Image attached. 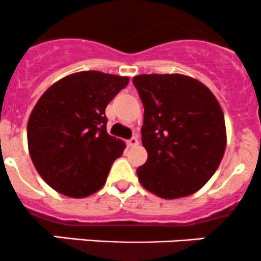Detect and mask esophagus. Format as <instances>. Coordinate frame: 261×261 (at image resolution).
<instances>
[{"label":"esophagus","mask_w":261,"mask_h":261,"mask_svg":"<svg viewBox=\"0 0 261 261\" xmlns=\"http://www.w3.org/2000/svg\"><path fill=\"white\" fill-rule=\"evenodd\" d=\"M138 138H137V137H133V138H130L129 141H127V146L128 147H136V146H138Z\"/></svg>","instance_id":"obj_1"}]
</instances>
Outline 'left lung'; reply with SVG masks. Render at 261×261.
<instances>
[{
    "mask_svg": "<svg viewBox=\"0 0 261 261\" xmlns=\"http://www.w3.org/2000/svg\"><path fill=\"white\" fill-rule=\"evenodd\" d=\"M133 84L144 107L142 144L148 154L137 169L139 182L164 199L194 194L226 151L218 100L202 82L180 73L138 74Z\"/></svg>",
    "mask_w": 261,
    "mask_h": 261,
    "instance_id": "1",
    "label": "left lung"
}]
</instances>
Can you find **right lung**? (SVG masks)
<instances>
[{
  "label": "right lung",
  "instance_id": "add662e5",
  "mask_svg": "<svg viewBox=\"0 0 261 261\" xmlns=\"http://www.w3.org/2000/svg\"><path fill=\"white\" fill-rule=\"evenodd\" d=\"M129 77L81 71L54 82L28 122L35 169L56 192L85 198L101 189L125 143L107 132L105 109Z\"/></svg>",
  "mask_w": 261,
  "mask_h": 261
}]
</instances>
